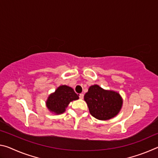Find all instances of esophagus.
Listing matches in <instances>:
<instances>
[{
	"label": "esophagus",
	"instance_id": "esophagus-1",
	"mask_svg": "<svg viewBox=\"0 0 158 158\" xmlns=\"http://www.w3.org/2000/svg\"><path fill=\"white\" fill-rule=\"evenodd\" d=\"M79 98L80 99L84 98V94H83V93H81V94H79Z\"/></svg>",
	"mask_w": 158,
	"mask_h": 158
}]
</instances>
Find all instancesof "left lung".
<instances>
[{
  "instance_id": "1",
  "label": "left lung",
  "mask_w": 158,
  "mask_h": 158,
  "mask_svg": "<svg viewBox=\"0 0 158 158\" xmlns=\"http://www.w3.org/2000/svg\"><path fill=\"white\" fill-rule=\"evenodd\" d=\"M90 114L101 121L111 119L119 113L123 99L119 93L102 89L98 85L90 86L84 95Z\"/></svg>"
}]
</instances>
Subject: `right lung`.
<instances>
[{
	"instance_id": "right-lung-1",
	"label": "right lung",
	"mask_w": 158,
	"mask_h": 158,
	"mask_svg": "<svg viewBox=\"0 0 158 158\" xmlns=\"http://www.w3.org/2000/svg\"><path fill=\"white\" fill-rule=\"evenodd\" d=\"M79 95L71 87L66 85H60L51 94L46 102L49 110L55 114H60L65 112L69 102L79 99Z\"/></svg>"
}]
</instances>
